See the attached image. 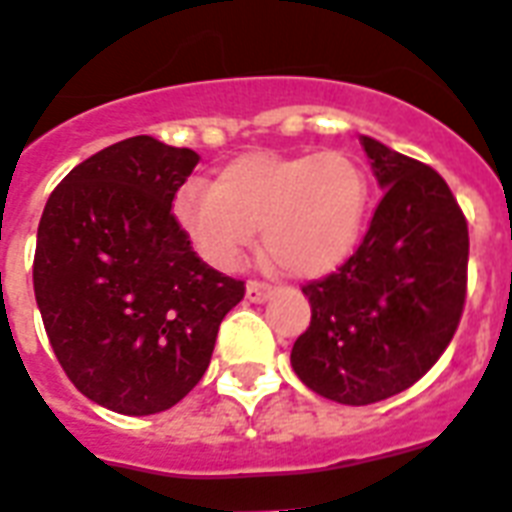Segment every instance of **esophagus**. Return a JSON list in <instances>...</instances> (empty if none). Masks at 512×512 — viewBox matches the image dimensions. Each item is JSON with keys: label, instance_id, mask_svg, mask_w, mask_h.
<instances>
[{"label": "esophagus", "instance_id": "34e87169", "mask_svg": "<svg viewBox=\"0 0 512 512\" xmlns=\"http://www.w3.org/2000/svg\"><path fill=\"white\" fill-rule=\"evenodd\" d=\"M270 294H273V289H270L268 284H263V281H249V284H247V299H249V302H265Z\"/></svg>", "mask_w": 512, "mask_h": 512}]
</instances>
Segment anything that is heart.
Segmentation results:
<instances>
[{
    "label": "heart",
    "instance_id": "obj_1",
    "mask_svg": "<svg viewBox=\"0 0 512 512\" xmlns=\"http://www.w3.org/2000/svg\"><path fill=\"white\" fill-rule=\"evenodd\" d=\"M371 186L350 152H249L218 170L215 184L191 181L173 215L199 255L234 268L263 228L268 255L294 276H326L350 257Z\"/></svg>",
    "mask_w": 512,
    "mask_h": 512
}]
</instances>
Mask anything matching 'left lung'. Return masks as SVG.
<instances>
[{
    "label": "left lung",
    "instance_id": "left-lung-1",
    "mask_svg": "<svg viewBox=\"0 0 512 512\" xmlns=\"http://www.w3.org/2000/svg\"><path fill=\"white\" fill-rule=\"evenodd\" d=\"M384 189L360 247L302 286L313 318L292 368L315 394L371 405L405 392L458 331L468 289V223L434 168L360 136Z\"/></svg>",
    "mask_w": 512,
    "mask_h": 512
}]
</instances>
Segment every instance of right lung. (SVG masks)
Masks as SVG:
<instances>
[{
  "instance_id": "right-lung-1",
  "label": "right lung",
  "mask_w": 512,
  "mask_h": 512,
  "mask_svg": "<svg viewBox=\"0 0 512 512\" xmlns=\"http://www.w3.org/2000/svg\"><path fill=\"white\" fill-rule=\"evenodd\" d=\"M197 162L131 136L70 170L41 213L33 292L49 344L78 392L115 413L184 400L244 299V281L210 268L170 210Z\"/></svg>"
}]
</instances>
